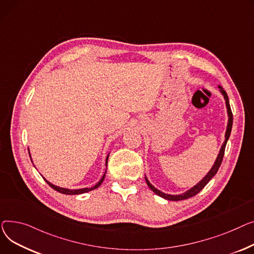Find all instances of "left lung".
I'll return each mask as SVG.
<instances>
[{"mask_svg": "<svg viewBox=\"0 0 254 254\" xmlns=\"http://www.w3.org/2000/svg\"><path fill=\"white\" fill-rule=\"evenodd\" d=\"M220 88V91L221 93L223 94V96H225V99H226V104H227V109H228V115H229V123H228V127H227V131H226V140L225 142H223L220 151H219V154L217 156V159L214 163L213 167L211 168V170L208 172V174L203 178V180L197 184L195 187L191 188L190 190H189L188 191L182 193V195H168V193H165V192H162L160 191L159 190H157L150 182L147 181V178L145 177V182L148 186V188H150L155 193H157L158 196L164 198V199H167V200H170V201H181V200H185V199H189L190 197H193L195 195H197V193L199 191H201L204 187L209 183V181L211 180V178L216 174V172L218 171L219 167H220V164L222 162V159H223V155H225V150H226V145H227V142H228V139L230 137V134H231V131H232V126H233V114H232V110H231V107H230V102H229V97L227 95V92L223 90V89L219 86Z\"/></svg>", "mask_w": 254, "mask_h": 254, "instance_id": "left-lung-1", "label": "left lung"}]
</instances>
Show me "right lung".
<instances>
[{"mask_svg": "<svg viewBox=\"0 0 254 254\" xmlns=\"http://www.w3.org/2000/svg\"><path fill=\"white\" fill-rule=\"evenodd\" d=\"M108 160H109V156L107 157V165H108ZM106 173H107V171H106ZM106 173L103 174V176L101 177V180H100V181L98 182V184H96L94 187H92V188H86V189H80V190H68V189L59 188V187H56V186L50 184V183L47 182L46 180H45V182H46L53 190H57V191H59V192H62V193H65V195H79V193H84V192H87V191H89V190H92L97 189V188L102 184V182H103V180H104V176H106Z\"/></svg>", "mask_w": 254, "mask_h": 254, "instance_id": "obj_1", "label": "right lung"}]
</instances>
